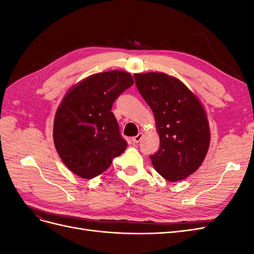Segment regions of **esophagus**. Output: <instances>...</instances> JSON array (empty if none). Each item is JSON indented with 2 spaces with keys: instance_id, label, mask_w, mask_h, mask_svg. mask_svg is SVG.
<instances>
[{
  "instance_id": "obj_1",
  "label": "esophagus",
  "mask_w": 254,
  "mask_h": 254,
  "mask_svg": "<svg viewBox=\"0 0 254 254\" xmlns=\"http://www.w3.org/2000/svg\"><path fill=\"white\" fill-rule=\"evenodd\" d=\"M142 136H143V134H142V133H137L135 136H133V137H132V142H133V143H135V144H136V143H139V142L141 141V139H142Z\"/></svg>"
}]
</instances>
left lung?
<instances>
[{
    "label": "left lung",
    "instance_id": "1",
    "mask_svg": "<svg viewBox=\"0 0 254 254\" xmlns=\"http://www.w3.org/2000/svg\"><path fill=\"white\" fill-rule=\"evenodd\" d=\"M136 88L155 115L159 150L150 156L164 179H186L201 165L210 145V127L199 99L179 79L164 73L134 75Z\"/></svg>",
    "mask_w": 254,
    "mask_h": 254
}]
</instances>
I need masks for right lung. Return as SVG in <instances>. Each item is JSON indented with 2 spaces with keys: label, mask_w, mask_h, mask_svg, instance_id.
Segmentation results:
<instances>
[{
  "label": "right lung",
  "mask_w": 254,
  "mask_h": 254,
  "mask_svg": "<svg viewBox=\"0 0 254 254\" xmlns=\"http://www.w3.org/2000/svg\"><path fill=\"white\" fill-rule=\"evenodd\" d=\"M133 84L124 71L97 73L74 86L60 103L54 120L56 150L66 167L83 179L108 168L127 147L112 105Z\"/></svg>",
  "instance_id": "add662e5"
}]
</instances>
